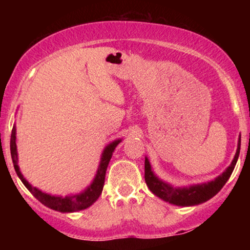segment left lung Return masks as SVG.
Returning <instances> with one entry per match:
<instances>
[{
  "instance_id": "obj_1",
  "label": "left lung",
  "mask_w": 250,
  "mask_h": 250,
  "mask_svg": "<svg viewBox=\"0 0 250 250\" xmlns=\"http://www.w3.org/2000/svg\"><path fill=\"white\" fill-rule=\"evenodd\" d=\"M241 148V136L237 142L236 154H235L234 160L231 161L230 166L223 171L220 176H217L214 181L207 183H201V185H194L190 187L176 188L170 186L169 183L163 182L160 180L151 170V166L149 160L146 157L145 160V180L147 183L148 188L153 194L157 197L162 199L166 202L171 203V205L182 206V207H189V206H196L200 203L206 202L215 196L226 185L227 181L229 180L231 173H233L235 165H236L237 159L240 155Z\"/></svg>"
}]
</instances>
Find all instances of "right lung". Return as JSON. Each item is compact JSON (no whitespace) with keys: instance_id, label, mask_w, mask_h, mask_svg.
Returning <instances> with one entry per match:
<instances>
[{"instance_id":"right-lung-1","label":"right lung","mask_w":250,"mask_h":250,"mask_svg":"<svg viewBox=\"0 0 250 250\" xmlns=\"http://www.w3.org/2000/svg\"><path fill=\"white\" fill-rule=\"evenodd\" d=\"M121 142V140H116V141L111 142L110 145H108L107 147L103 150L101 161H100L99 169H97V173L95 175V179L93 180L91 185L89 186L87 189L82 191L80 194L75 195H68V196H53L47 193H43V191L37 189L36 187H33L27 180L24 179L23 175L20 171L19 165H17V148H16V128L15 125L13 127L11 130V136H10V154L11 159H13L14 168L17 176L20 177V180L22 181V183L27 187L28 190L30 191L34 196L36 197L42 205L47 206L48 208L54 209V210L61 211V213H74V211L83 210V209L90 207L95 201L99 199L100 195L102 193L103 186H104V179H105V171H107L109 161H110L111 156H113L114 150H115L116 146Z\"/></svg>"}]
</instances>
